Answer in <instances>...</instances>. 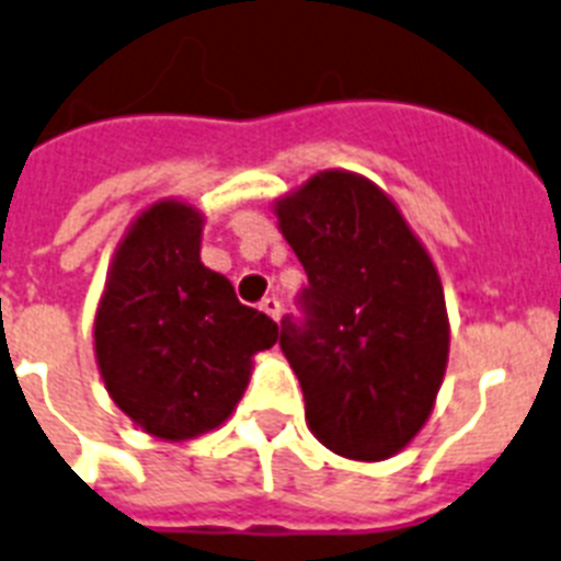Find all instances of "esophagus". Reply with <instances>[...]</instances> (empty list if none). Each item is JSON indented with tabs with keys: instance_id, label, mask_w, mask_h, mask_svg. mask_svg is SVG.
Here are the masks:
<instances>
[{
	"instance_id": "obj_1",
	"label": "esophagus",
	"mask_w": 561,
	"mask_h": 561,
	"mask_svg": "<svg viewBox=\"0 0 561 561\" xmlns=\"http://www.w3.org/2000/svg\"><path fill=\"white\" fill-rule=\"evenodd\" d=\"M259 308L265 310L267 317L276 319V322H279V317H282V305H279V299H276V296H267V299H262V305H259Z\"/></svg>"
}]
</instances>
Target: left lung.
Listing matches in <instances>:
<instances>
[{"instance_id":"obj_1","label":"left lung","mask_w":561,"mask_h":561,"mask_svg":"<svg viewBox=\"0 0 561 561\" xmlns=\"http://www.w3.org/2000/svg\"><path fill=\"white\" fill-rule=\"evenodd\" d=\"M308 273L305 317L282 319L310 433L333 454L382 462L422 431L445 379L450 324L433 259L385 191L322 171L276 202Z\"/></svg>"}]
</instances>
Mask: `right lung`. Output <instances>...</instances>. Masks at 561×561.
<instances>
[{"label": "right lung", "instance_id": "right-lung-1", "mask_svg": "<svg viewBox=\"0 0 561 561\" xmlns=\"http://www.w3.org/2000/svg\"><path fill=\"white\" fill-rule=\"evenodd\" d=\"M202 214L162 199L136 216L116 248L93 319L99 374L145 433L193 439L233 413L253 353L279 324L242 305L222 273L202 265Z\"/></svg>", "mask_w": 561, "mask_h": 561}]
</instances>
